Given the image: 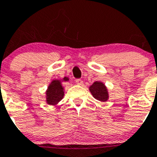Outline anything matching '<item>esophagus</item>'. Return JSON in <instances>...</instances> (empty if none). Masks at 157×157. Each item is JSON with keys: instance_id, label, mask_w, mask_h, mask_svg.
<instances>
[{"instance_id": "esophagus-1", "label": "esophagus", "mask_w": 157, "mask_h": 157, "mask_svg": "<svg viewBox=\"0 0 157 157\" xmlns=\"http://www.w3.org/2000/svg\"><path fill=\"white\" fill-rule=\"evenodd\" d=\"M76 83H77V84H78V85H82L83 84V81L80 79H77L76 80Z\"/></svg>"}]
</instances>
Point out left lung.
<instances>
[{
	"label": "left lung",
	"mask_w": 157,
	"mask_h": 157,
	"mask_svg": "<svg viewBox=\"0 0 157 157\" xmlns=\"http://www.w3.org/2000/svg\"><path fill=\"white\" fill-rule=\"evenodd\" d=\"M89 91L92 96L99 101L106 102L109 99L107 86L102 81H95L89 87Z\"/></svg>",
	"instance_id": "obj_1"
}]
</instances>
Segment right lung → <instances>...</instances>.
I'll return each instance as SVG.
<instances>
[{
    "label": "right lung",
    "mask_w": 157,
    "mask_h": 157,
    "mask_svg": "<svg viewBox=\"0 0 157 157\" xmlns=\"http://www.w3.org/2000/svg\"><path fill=\"white\" fill-rule=\"evenodd\" d=\"M69 80V77H65L62 79H54L47 87L46 91V103L49 105H58L64 97L65 89L62 86V82Z\"/></svg>",
    "instance_id": "1"
}]
</instances>
